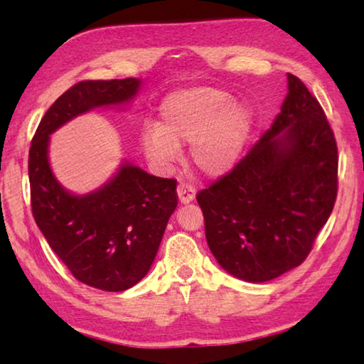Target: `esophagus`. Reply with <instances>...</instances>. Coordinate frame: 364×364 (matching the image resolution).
<instances>
[{"label": "esophagus", "mask_w": 364, "mask_h": 364, "mask_svg": "<svg viewBox=\"0 0 364 364\" xmlns=\"http://www.w3.org/2000/svg\"><path fill=\"white\" fill-rule=\"evenodd\" d=\"M176 194L178 199H180L181 204H189L196 199V189L193 186H189L186 183H180L176 188Z\"/></svg>", "instance_id": "34e87169"}]
</instances>
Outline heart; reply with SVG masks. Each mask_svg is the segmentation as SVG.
I'll return each mask as SVG.
<instances>
[{"instance_id":"1","label":"heart","mask_w":364,"mask_h":364,"mask_svg":"<svg viewBox=\"0 0 364 364\" xmlns=\"http://www.w3.org/2000/svg\"><path fill=\"white\" fill-rule=\"evenodd\" d=\"M254 112L244 101L213 86H189L165 96L159 123L139 133V149L151 164L167 167L189 143V159L199 173L221 176L230 171L247 144Z\"/></svg>"}]
</instances>
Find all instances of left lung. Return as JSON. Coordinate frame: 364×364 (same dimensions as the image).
<instances>
[{
	"instance_id": "obj_1",
	"label": "left lung",
	"mask_w": 364,
	"mask_h": 364,
	"mask_svg": "<svg viewBox=\"0 0 364 364\" xmlns=\"http://www.w3.org/2000/svg\"><path fill=\"white\" fill-rule=\"evenodd\" d=\"M337 164L324 110L287 73V96L269 130L232 171L197 194L220 267L247 282L299 267L334 208Z\"/></svg>"
}]
</instances>
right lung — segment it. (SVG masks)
I'll return each mask as SVG.
<instances>
[{"mask_svg":"<svg viewBox=\"0 0 364 364\" xmlns=\"http://www.w3.org/2000/svg\"><path fill=\"white\" fill-rule=\"evenodd\" d=\"M143 80H88L48 109L28 152L32 212L43 236L78 281L107 292L133 287L151 269L178 205L176 181L149 175L128 160L86 194H73L49 164L51 134L100 107L125 109Z\"/></svg>","mask_w":364,"mask_h":364,"instance_id":"obj_1","label":"right lung"}]
</instances>
